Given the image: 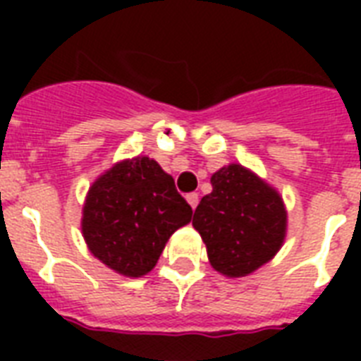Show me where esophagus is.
<instances>
[{
	"mask_svg": "<svg viewBox=\"0 0 361 361\" xmlns=\"http://www.w3.org/2000/svg\"><path fill=\"white\" fill-rule=\"evenodd\" d=\"M185 198H187V202H189V206H191L192 209L197 208V206H198V195H197V192H189Z\"/></svg>",
	"mask_w": 361,
	"mask_h": 361,
	"instance_id": "1",
	"label": "esophagus"
}]
</instances>
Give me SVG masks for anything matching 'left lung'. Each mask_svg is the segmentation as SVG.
<instances>
[{"label":"left lung","instance_id":"8db88e82","mask_svg":"<svg viewBox=\"0 0 361 361\" xmlns=\"http://www.w3.org/2000/svg\"><path fill=\"white\" fill-rule=\"evenodd\" d=\"M192 226L202 236L212 268L245 277L277 255L286 236V208L279 191L238 163L212 176Z\"/></svg>","mask_w":361,"mask_h":361}]
</instances>
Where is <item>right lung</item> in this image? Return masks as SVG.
<instances>
[{
	"mask_svg": "<svg viewBox=\"0 0 361 361\" xmlns=\"http://www.w3.org/2000/svg\"><path fill=\"white\" fill-rule=\"evenodd\" d=\"M192 209L157 161L123 159L93 181L82 208V236L97 260L125 277L157 264L166 241Z\"/></svg>",
	"mask_w": 361,
	"mask_h": 361,
	"instance_id": "right-lung-1",
	"label": "right lung"
}]
</instances>
